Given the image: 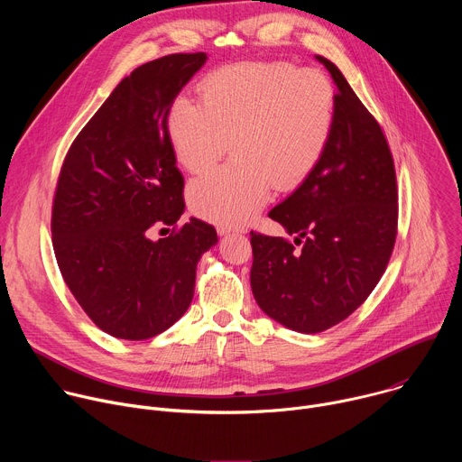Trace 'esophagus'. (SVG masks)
Wrapping results in <instances>:
<instances>
[{"label":"esophagus","instance_id":"1","mask_svg":"<svg viewBox=\"0 0 462 462\" xmlns=\"http://www.w3.org/2000/svg\"><path fill=\"white\" fill-rule=\"evenodd\" d=\"M217 232H219V236H226V234H230V232L241 234V230H232V228H228V226H219V228H217Z\"/></svg>","mask_w":462,"mask_h":462}]
</instances>
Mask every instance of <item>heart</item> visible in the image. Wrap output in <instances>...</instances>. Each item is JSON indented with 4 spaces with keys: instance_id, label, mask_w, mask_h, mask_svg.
<instances>
[{
    "instance_id": "obj_1",
    "label": "heart",
    "mask_w": 462,
    "mask_h": 462,
    "mask_svg": "<svg viewBox=\"0 0 462 462\" xmlns=\"http://www.w3.org/2000/svg\"><path fill=\"white\" fill-rule=\"evenodd\" d=\"M199 104L177 98L166 118L177 162L189 173L223 168L188 186L195 216L221 226L248 223L274 186L292 189L319 164L337 122V91L316 69L289 61L239 63L207 75Z\"/></svg>"
}]
</instances>
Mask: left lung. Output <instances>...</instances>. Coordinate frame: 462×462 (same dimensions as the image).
Masks as SVG:
<instances>
[{
  "label": "left lung",
  "instance_id": "left-lung-1",
  "mask_svg": "<svg viewBox=\"0 0 462 462\" xmlns=\"http://www.w3.org/2000/svg\"><path fill=\"white\" fill-rule=\"evenodd\" d=\"M337 122L319 164L271 210L294 243L250 232L261 310L314 335L353 314L380 282L397 239L399 189L382 127L333 61Z\"/></svg>",
  "mask_w": 462,
  "mask_h": 462
}]
</instances>
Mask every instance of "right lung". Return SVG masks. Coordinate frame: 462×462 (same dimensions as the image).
<instances>
[{"instance_id": "1", "label": "right lung", "mask_w": 462, "mask_h": 462, "mask_svg": "<svg viewBox=\"0 0 462 462\" xmlns=\"http://www.w3.org/2000/svg\"><path fill=\"white\" fill-rule=\"evenodd\" d=\"M207 52L157 58L125 77L71 144L52 201L60 273L104 333L148 340L189 307L197 261L217 243L212 225L184 212V179L168 111ZM173 226L159 242L149 234ZM164 230V228H162Z\"/></svg>"}]
</instances>
